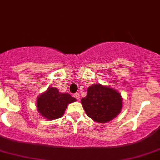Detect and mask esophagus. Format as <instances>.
Wrapping results in <instances>:
<instances>
[{
	"mask_svg": "<svg viewBox=\"0 0 160 160\" xmlns=\"http://www.w3.org/2000/svg\"><path fill=\"white\" fill-rule=\"evenodd\" d=\"M74 97H75V98L77 99V100H79V98H80V95H79L78 92H75V93L74 94Z\"/></svg>",
	"mask_w": 160,
	"mask_h": 160,
	"instance_id": "esophagus-1",
	"label": "esophagus"
}]
</instances>
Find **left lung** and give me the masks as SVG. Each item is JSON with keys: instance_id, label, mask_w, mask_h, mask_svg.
<instances>
[{"instance_id": "obj_1", "label": "left lung", "mask_w": 160, "mask_h": 160, "mask_svg": "<svg viewBox=\"0 0 160 160\" xmlns=\"http://www.w3.org/2000/svg\"><path fill=\"white\" fill-rule=\"evenodd\" d=\"M81 101L86 115L98 122L113 119L122 107L121 95L115 89L100 84L89 86L87 95Z\"/></svg>"}]
</instances>
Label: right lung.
<instances>
[{
  "label": "right lung",
  "mask_w": 160,
  "mask_h": 160,
  "mask_svg": "<svg viewBox=\"0 0 160 160\" xmlns=\"http://www.w3.org/2000/svg\"><path fill=\"white\" fill-rule=\"evenodd\" d=\"M75 100L68 92L60 93L56 88L50 87L38 98V110L47 119H56L64 114L68 104Z\"/></svg>",
  "instance_id": "obj_1"
}]
</instances>
